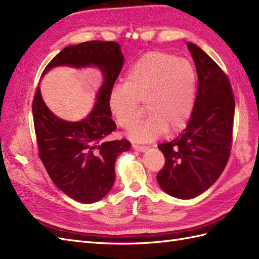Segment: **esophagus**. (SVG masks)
Instances as JSON below:
<instances>
[{
	"label": "esophagus",
	"mask_w": 259,
	"mask_h": 259,
	"mask_svg": "<svg viewBox=\"0 0 259 259\" xmlns=\"http://www.w3.org/2000/svg\"><path fill=\"white\" fill-rule=\"evenodd\" d=\"M133 148L135 150L139 151V152H145L148 150V147L147 146H138V145H133Z\"/></svg>",
	"instance_id": "obj_1"
}]
</instances>
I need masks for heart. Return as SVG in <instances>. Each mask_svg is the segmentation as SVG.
<instances>
[{"label":"heart","mask_w":259,"mask_h":259,"mask_svg":"<svg viewBox=\"0 0 259 259\" xmlns=\"http://www.w3.org/2000/svg\"><path fill=\"white\" fill-rule=\"evenodd\" d=\"M195 82L189 61L170 53L149 52L130 69L124 85H115L110 92L109 107L118 124L129 128L140 117V103H145L149 114L128 136L138 142L155 140L186 125L194 107Z\"/></svg>","instance_id":"b5f03b06"}]
</instances>
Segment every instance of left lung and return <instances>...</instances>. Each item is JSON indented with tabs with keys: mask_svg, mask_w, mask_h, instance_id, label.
Masks as SVG:
<instances>
[{
	"mask_svg": "<svg viewBox=\"0 0 259 259\" xmlns=\"http://www.w3.org/2000/svg\"><path fill=\"white\" fill-rule=\"evenodd\" d=\"M198 75V90L186 129L158 146L166 161L158 172L161 189L190 199L211 187L224 171L232 149L235 98L228 76L199 47L187 42Z\"/></svg>",
	"mask_w": 259,
	"mask_h": 259,
	"instance_id": "1",
	"label": "left lung"
}]
</instances>
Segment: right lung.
<instances>
[{"instance_id":"obj_1","label":"right lung","mask_w":259,"mask_h":259,"mask_svg":"<svg viewBox=\"0 0 259 259\" xmlns=\"http://www.w3.org/2000/svg\"><path fill=\"white\" fill-rule=\"evenodd\" d=\"M123 61L119 43L88 41L64 48L47 65L42 76L59 65L100 69L103 83L95 107L83 120L72 122L54 115L43 101L38 87L33 99L38 157L58 188L79 202H96L108 194L115 179L117 157L131 147L125 139L107 140L117 129L111 119L109 96Z\"/></svg>"}]
</instances>
